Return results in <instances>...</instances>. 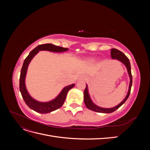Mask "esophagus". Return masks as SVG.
<instances>
[{
    "label": "esophagus",
    "instance_id": "esophagus-1",
    "mask_svg": "<svg viewBox=\"0 0 150 150\" xmlns=\"http://www.w3.org/2000/svg\"><path fill=\"white\" fill-rule=\"evenodd\" d=\"M79 79H80V80H84V79H85V76H83V75H81V76H80V77H79Z\"/></svg>",
    "mask_w": 150,
    "mask_h": 150
}]
</instances>
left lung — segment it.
<instances>
[{
    "instance_id": "obj_1",
    "label": "left lung",
    "mask_w": 150,
    "mask_h": 150,
    "mask_svg": "<svg viewBox=\"0 0 150 150\" xmlns=\"http://www.w3.org/2000/svg\"><path fill=\"white\" fill-rule=\"evenodd\" d=\"M111 57L112 59H116L118 61L121 62V63H122V64H123L126 67V69H127V71H128L129 78V84L128 93H127L126 96L123 100H122L120 104H117V106L112 108H102L100 106H98L96 104L93 103L89 93L88 84H86V88L84 91V101L85 103V105L89 109V110H92L95 112H102V113H111L112 112H114L126 102V101L128 99L129 96L131 88V86H132V75H131V65H130V62H129V59L125 56V54H124L122 52H121L120 51H119V50H117L116 49H111Z\"/></svg>"
}]
</instances>
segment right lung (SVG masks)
<instances>
[{"label":"right lung","instance_id":"add662e5","mask_svg":"<svg viewBox=\"0 0 150 150\" xmlns=\"http://www.w3.org/2000/svg\"><path fill=\"white\" fill-rule=\"evenodd\" d=\"M67 48H64L59 46H56L52 44H46L39 45L35 48H34L33 51H30L29 54L28 56L25 58L24 61L23 65H22L20 79H19V89L21 93L22 94V98L24 100L25 104L28 105L31 110H33L39 113L42 114H46V113L51 112L52 111H55L57 109L61 108L62 104H64L65 99L66 98V95L67 92L72 89L75 86L74 84H72L65 86L64 88L61 90L57 96L52 100L41 102L36 100L32 97L29 93L28 89H27L25 86V77L28 72V66L30 64V61L34 58V57L40 51H47L52 52H64L68 51Z\"/></svg>","mask_w":150,"mask_h":150}]
</instances>
